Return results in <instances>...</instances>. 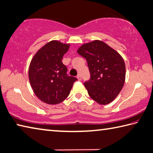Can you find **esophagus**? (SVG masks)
I'll return each mask as SVG.
<instances>
[{"instance_id": "esophagus-1", "label": "esophagus", "mask_w": 153, "mask_h": 153, "mask_svg": "<svg viewBox=\"0 0 153 153\" xmlns=\"http://www.w3.org/2000/svg\"><path fill=\"white\" fill-rule=\"evenodd\" d=\"M76 78H77L78 80H81V79H81V76H80V74H78Z\"/></svg>"}]
</instances>
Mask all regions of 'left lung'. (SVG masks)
Wrapping results in <instances>:
<instances>
[{
	"label": "left lung",
	"mask_w": 153,
	"mask_h": 153,
	"mask_svg": "<svg viewBox=\"0 0 153 153\" xmlns=\"http://www.w3.org/2000/svg\"><path fill=\"white\" fill-rule=\"evenodd\" d=\"M77 53L87 61L91 79L84 85L89 96L100 105L113 101L125 84L126 69L123 57L99 40L82 45Z\"/></svg>",
	"instance_id": "8db88e82"
}]
</instances>
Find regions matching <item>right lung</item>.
Here are the masks:
<instances>
[{
  "instance_id": "right-lung-1",
  "label": "right lung",
  "mask_w": 153,
  "mask_h": 153,
  "mask_svg": "<svg viewBox=\"0 0 153 153\" xmlns=\"http://www.w3.org/2000/svg\"><path fill=\"white\" fill-rule=\"evenodd\" d=\"M69 47V44L52 41L36 52L30 63L31 87L36 96L48 105H56L67 99L77 80L67 75V68L62 62Z\"/></svg>"
}]
</instances>
